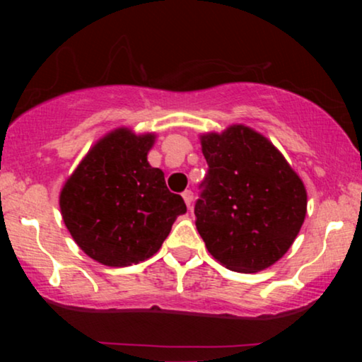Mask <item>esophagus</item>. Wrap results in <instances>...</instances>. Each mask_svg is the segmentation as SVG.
<instances>
[{"label": "esophagus", "mask_w": 362, "mask_h": 362, "mask_svg": "<svg viewBox=\"0 0 362 362\" xmlns=\"http://www.w3.org/2000/svg\"><path fill=\"white\" fill-rule=\"evenodd\" d=\"M182 199H185V202H186V206H187V207H191L192 201H194V194H192V191L186 189L185 192H182Z\"/></svg>", "instance_id": "esophagus-1"}]
</instances>
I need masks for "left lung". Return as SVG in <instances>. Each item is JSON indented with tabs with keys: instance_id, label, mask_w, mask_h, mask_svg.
I'll return each instance as SVG.
<instances>
[{
	"instance_id": "obj_1",
	"label": "left lung",
	"mask_w": 362,
	"mask_h": 362,
	"mask_svg": "<svg viewBox=\"0 0 362 362\" xmlns=\"http://www.w3.org/2000/svg\"><path fill=\"white\" fill-rule=\"evenodd\" d=\"M201 148L209 170L194 214L209 254L242 274L274 265L303 226V181L270 140L245 125L204 133Z\"/></svg>"
}]
</instances>
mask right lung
I'll return each mask as SVG.
<instances>
[{
    "mask_svg": "<svg viewBox=\"0 0 362 362\" xmlns=\"http://www.w3.org/2000/svg\"><path fill=\"white\" fill-rule=\"evenodd\" d=\"M155 133L117 128L93 145L64 185L59 206L76 244L98 264L128 267L155 255L185 214L165 173L148 163Z\"/></svg>",
    "mask_w": 362,
    "mask_h": 362,
    "instance_id": "1",
    "label": "right lung"
}]
</instances>
